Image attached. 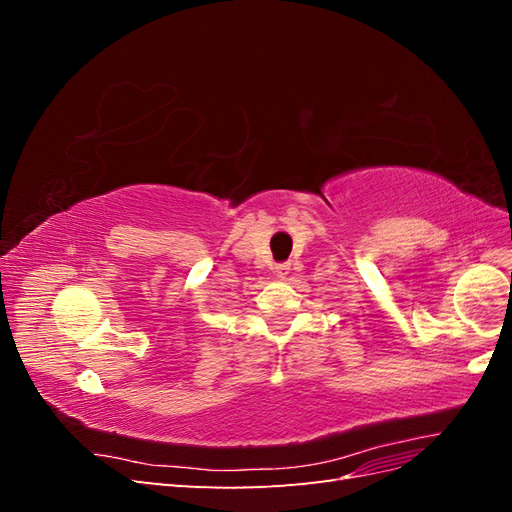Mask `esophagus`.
<instances>
[{"instance_id":"esophagus-1","label":"esophagus","mask_w":512,"mask_h":512,"mask_svg":"<svg viewBox=\"0 0 512 512\" xmlns=\"http://www.w3.org/2000/svg\"><path fill=\"white\" fill-rule=\"evenodd\" d=\"M290 273V262H277L275 265V275L286 277Z\"/></svg>"}]
</instances>
